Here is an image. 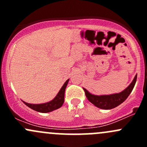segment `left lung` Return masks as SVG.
I'll list each match as a JSON object with an SVG mask.
<instances>
[{
    "mask_svg": "<svg viewBox=\"0 0 147 147\" xmlns=\"http://www.w3.org/2000/svg\"><path fill=\"white\" fill-rule=\"evenodd\" d=\"M137 78V75H136L132 82L128 86V87H127L124 91H122L120 93H118V94H110V95L97 96L90 94L86 89L83 88V90H84L87 100L91 103H92L94 106L100 108V109H111L119 106L120 104L122 103L128 97V96L129 95L130 93L132 91L134 85H135Z\"/></svg>",
    "mask_w": 147,
    "mask_h": 147,
    "instance_id": "8db88e82",
    "label": "left lung"
}]
</instances>
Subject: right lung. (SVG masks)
I'll return each instance as SVG.
<instances>
[{
  "label": "right lung",
  "mask_w": 147,
  "mask_h": 147,
  "mask_svg": "<svg viewBox=\"0 0 147 147\" xmlns=\"http://www.w3.org/2000/svg\"><path fill=\"white\" fill-rule=\"evenodd\" d=\"M69 82V80L65 82L62 88L59 91L58 94H57L55 97L53 99L52 101L47 102L45 104H40V105H32V104H28L26 102H24L26 105H27L28 107L31 108L33 110L37 111L39 112H42V113H45V112H50L52 111L62 107V105L64 103V97H65V88H66L67 83Z\"/></svg>",
  "instance_id": "add662e5"
}]
</instances>
